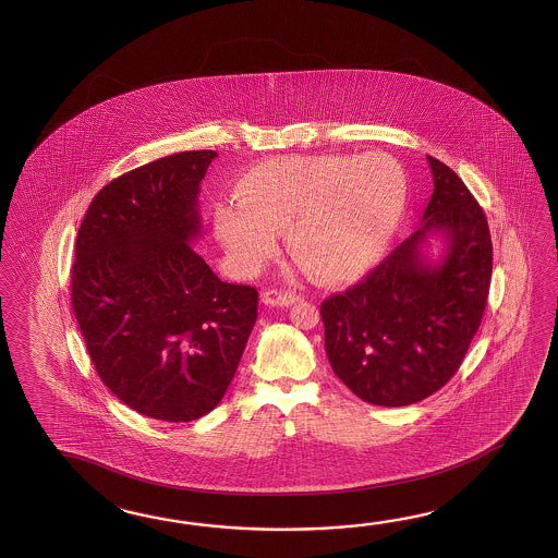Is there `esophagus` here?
I'll return each mask as SVG.
<instances>
[{"mask_svg":"<svg viewBox=\"0 0 558 558\" xmlns=\"http://www.w3.org/2000/svg\"><path fill=\"white\" fill-rule=\"evenodd\" d=\"M301 299V295L296 291H284V289H267L263 291L262 301L265 305H271V307H289Z\"/></svg>","mask_w":558,"mask_h":558,"instance_id":"obj_1","label":"esophagus"}]
</instances>
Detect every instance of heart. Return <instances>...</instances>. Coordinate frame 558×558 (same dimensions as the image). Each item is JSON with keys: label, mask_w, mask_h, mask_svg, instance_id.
<instances>
[{"label": "heart", "mask_w": 558, "mask_h": 558, "mask_svg": "<svg viewBox=\"0 0 558 558\" xmlns=\"http://www.w3.org/2000/svg\"><path fill=\"white\" fill-rule=\"evenodd\" d=\"M404 202L403 169L389 155H284L253 167L235 203L215 207V233L251 271L287 229V250L315 281L343 283L379 259Z\"/></svg>", "instance_id": "b5f03b06"}]
</instances>
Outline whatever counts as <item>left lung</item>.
I'll return each instance as SVG.
<instances>
[{"mask_svg":"<svg viewBox=\"0 0 558 558\" xmlns=\"http://www.w3.org/2000/svg\"><path fill=\"white\" fill-rule=\"evenodd\" d=\"M435 190L423 223L371 274L320 303L332 371L359 399L404 407L459 371L485 313L493 243L485 211L451 167L427 155ZM442 234L428 263L422 245Z\"/></svg>","mask_w":558,"mask_h":558,"instance_id":"obj_1","label":"left lung"}]
</instances>
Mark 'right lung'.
<instances>
[{"mask_svg":"<svg viewBox=\"0 0 558 558\" xmlns=\"http://www.w3.org/2000/svg\"><path fill=\"white\" fill-rule=\"evenodd\" d=\"M215 157L181 151L113 179L75 241L73 313L99 379L167 423L214 411L257 320V289L221 281L191 247Z\"/></svg>","mask_w":558,"mask_h":558,"instance_id":"obj_1","label":"right lung"}]
</instances>
